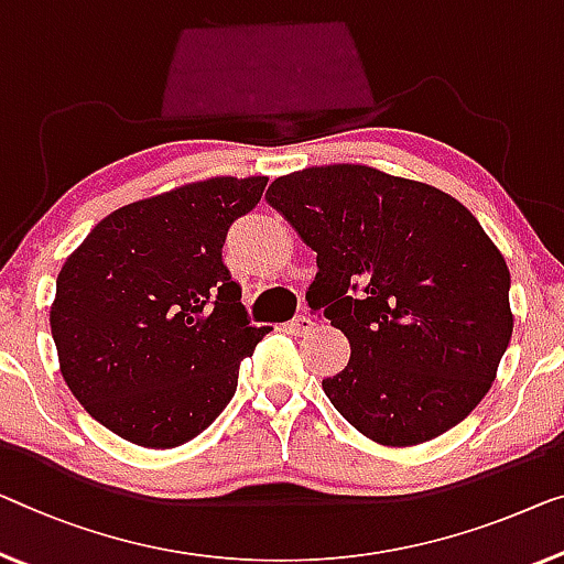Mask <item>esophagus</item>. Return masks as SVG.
Returning a JSON list of instances; mask_svg holds the SVG:
<instances>
[{
	"label": "esophagus",
	"instance_id": "esophagus-1",
	"mask_svg": "<svg viewBox=\"0 0 564 564\" xmlns=\"http://www.w3.org/2000/svg\"><path fill=\"white\" fill-rule=\"evenodd\" d=\"M314 322H311V318L306 316V314H301V316H296V318H291L289 324H285V329H289L293 336H301V334H308L311 329H314Z\"/></svg>",
	"mask_w": 564,
	"mask_h": 564
}]
</instances>
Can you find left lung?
Masks as SVG:
<instances>
[{"mask_svg":"<svg viewBox=\"0 0 564 564\" xmlns=\"http://www.w3.org/2000/svg\"><path fill=\"white\" fill-rule=\"evenodd\" d=\"M316 253L306 293L349 339L322 388L369 441L405 448L458 425L514 332L509 268L456 197L367 164L283 174L265 192Z\"/></svg>","mask_w":564,"mask_h":564,"instance_id":"left-lung-1","label":"left lung"}]
</instances>
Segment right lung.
Returning <instances> with one entry per match:
<instances>
[{"label":"right lung","instance_id":"right-lung-1","mask_svg":"<svg viewBox=\"0 0 564 564\" xmlns=\"http://www.w3.org/2000/svg\"><path fill=\"white\" fill-rule=\"evenodd\" d=\"M265 184L209 176L131 202L67 256L50 306L57 362L119 438L176 448L228 408L240 362L271 326H250L223 242Z\"/></svg>","mask_w":564,"mask_h":564}]
</instances>
